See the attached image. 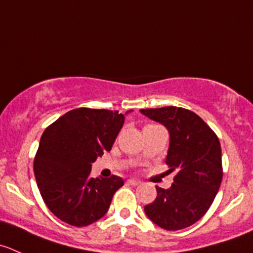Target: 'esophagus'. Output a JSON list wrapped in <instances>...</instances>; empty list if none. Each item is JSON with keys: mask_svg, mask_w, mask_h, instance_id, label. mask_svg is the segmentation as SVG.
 I'll return each mask as SVG.
<instances>
[{"mask_svg": "<svg viewBox=\"0 0 253 253\" xmlns=\"http://www.w3.org/2000/svg\"><path fill=\"white\" fill-rule=\"evenodd\" d=\"M127 184H129V185H138L139 180H136V179H128V180H127Z\"/></svg>", "mask_w": 253, "mask_h": 253, "instance_id": "esophagus-1", "label": "esophagus"}]
</instances>
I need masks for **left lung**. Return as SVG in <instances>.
<instances>
[{
    "label": "left lung",
    "instance_id": "8db88e82",
    "mask_svg": "<svg viewBox=\"0 0 253 253\" xmlns=\"http://www.w3.org/2000/svg\"><path fill=\"white\" fill-rule=\"evenodd\" d=\"M169 132L166 163L175 171L169 189L157 186V198L144 207L149 220L169 231L185 229L202 219L222 180L221 147L215 132L193 111L175 106L142 109Z\"/></svg>",
    "mask_w": 253,
    "mask_h": 253
}]
</instances>
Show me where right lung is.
I'll use <instances>...</instances> for the list:
<instances>
[{"mask_svg":"<svg viewBox=\"0 0 253 253\" xmlns=\"http://www.w3.org/2000/svg\"><path fill=\"white\" fill-rule=\"evenodd\" d=\"M125 115L80 107L48 126L34 157V175L48 209L72 226H87L109 210L122 178H91V163L111 147Z\"/></svg>","mask_w":253,"mask_h":253,"instance_id":"obj_1","label":"right lung"}]
</instances>
